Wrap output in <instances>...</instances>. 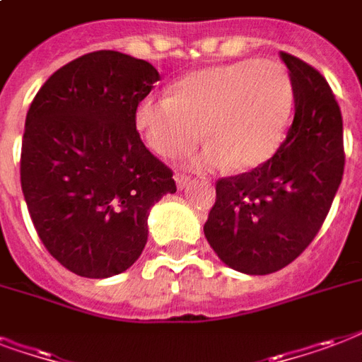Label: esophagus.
Wrapping results in <instances>:
<instances>
[{
    "label": "esophagus",
    "instance_id": "34e87169",
    "mask_svg": "<svg viewBox=\"0 0 362 362\" xmlns=\"http://www.w3.org/2000/svg\"><path fill=\"white\" fill-rule=\"evenodd\" d=\"M173 177H175L177 189H185V187H187V185H191V181H192V179L189 177V175H185V173H175Z\"/></svg>",
    "mask_w": 362,
    "mask_h": 362
}]
</instances>
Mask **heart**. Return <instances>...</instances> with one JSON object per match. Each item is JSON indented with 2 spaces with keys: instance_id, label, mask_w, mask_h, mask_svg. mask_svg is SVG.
<instances>
[{
  "instance_id": "1",
  "label": "heart",
  "mask_w": 362,
  "mask_h": 362,
  "mask_svg": "<svg viewBox=\"0 0 362 362\" xmlns=\"http://www.w3.org/2000/svg\"><path fill=\"white\" fill-rule=\"evenodd\" d=\"M292 107L286 70L273 61L246 59L185 76L173 95H146L135 110V126L165 158L197 146L202 127L208 146L192 165L250 170L281 146Z\"/></svg>"
}]
</instances>
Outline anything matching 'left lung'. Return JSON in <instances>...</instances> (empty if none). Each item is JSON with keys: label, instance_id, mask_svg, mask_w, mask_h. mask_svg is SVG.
I'll list each match as a JSON object with an SVG mask.
<instances>
[{"label": "left lung", "instance_id": "left-lung-1", "mask_svg": "<svg viewBox=\"0 0 362 362\" xmlns=\"http://www.w3.org/2000/svg\"><path fill=\"white\" fill-rule=\"evenodd\" d=\"M296 114L286 139L254 170L217 179L204 235L219 259L248 274L286 267L311 244L338 192L346 165L344 124L317 68L281 53Z\"/></svg>", "mask_w": 362, "mask_h": 362}]
</instances>
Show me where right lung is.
Wrapping results in <instances>:
<instances>
[{
    "label": "right lung",
    "mask_w": 362,
    "mask_h": 362,
    "mask_svg": "<svg viewBox=\"0 0 362 362\" xmlns=\"http://www.w3.org/2000/svg\"><path fill=\"white\" fill-rule=\"evenodd\" d=\"M160 74L93 51L59 68L26 114L21 185L43 246L62 267L107 279L137 262L148 211L175 192L173 171L141 141L135 110Z\"/></svg>",
    "instance_id": "right-lung-1"
}]
</instances>
